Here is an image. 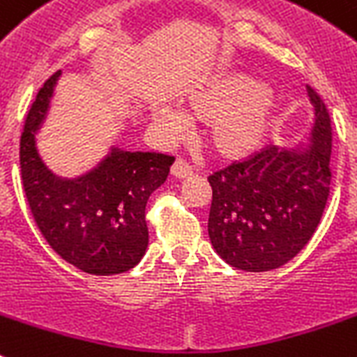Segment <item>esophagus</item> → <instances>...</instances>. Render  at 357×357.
I'll use <instances>...</instances> for the list:
<instances>
[{
    "mask_svg": "<svg viewBox=\"0 0 357 357\" xmlns=\"http://www.w3.org/2000/svg\"><path fill=\"white\" fill-rule=\"evenodd\" d=\"M170 174H172L174 178L178 179H185L190 178L192 176V167L183 160H176L172 165V169H170Z\"/></svg>",
    "mask_w": 357,
    "mask_h": 357,
    "instance_id": "esophagus-1",
    "label": "esophagus"
}]
</instances>
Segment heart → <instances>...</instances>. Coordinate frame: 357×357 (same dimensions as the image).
Segmentation results:
<instances>
[{
    "label": "heart",
    "mask_w": 357,
    "mask_h": 357,
    "mask_svg": "<svg viewBox=\"0 0 357 357\" xmlns=\"http://www.w3.org/2000/svg\"><path fill=\"white\" fill-rule=\"evenodd\" d=\"M278 112V100L257 79L238 70L206 77L181 100V113L205 125L208 151L221 160H243L261 149ZM165 132H176L183 116L172 109L154 114Z\"/></svg>",
    "instance_id": "1"
}]
</instances>
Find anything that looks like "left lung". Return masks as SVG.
Segmentation results:
<instances>
[{
	"label": "left lung",
	"mask_w": 357,
	"mask_h": 357,
	"mask_svg": "<svg viewBox=\"0 0 357 357\" xmlns=\"http://www.w3.org/2000/svg\"><path fill=\"white\" fill-rule=\"evenodd\" d=\"M314 107L305 149L266 146L208 176V238L223 261L266 272L289 263L316 232L331 192L332 127L325 103Z\"/></svg>",
	"instance_id": "obj_1"
}]
</instances>
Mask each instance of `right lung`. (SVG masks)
<instances>
[{
  "label": "right lung",
  "instance_id": "1",
  "mask_svg": "<svg viewBox=\"0 0 357 357\" xmlns=\"http://www.w3.org/2000/svg\"><path fill=\"white\" fill-rule=\"evenodd\" d=\"M50 76L26 114L20 142L21 179L38 229L54 252L94 275L127 272L149 247L146 202L169 176L172 155L128 152L112 146L100 163L77 178H59L41 160L36 132L47 118Z\"/></svg>",
  "mask_w": 357,
  "mask_h": 357
}]
</instances>
